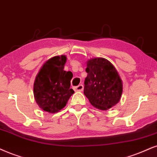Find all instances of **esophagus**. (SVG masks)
Here are the masks:
<instances>
[{"label": "esophagus", "instance_id": "1", "mask_svg": "<svg viewBox=\"0 0 157 157\" xmlns=\"http://www.w3.org/2000/svg\"><path fill=\"white\" fill-rule=\"evenodd\" d=\"M75 90L76 91H82L83 90V85L81 84L77 85V86L75 87Z\"/></svg>", "mask_w": 157, "mask_h": 157}]
</instances>
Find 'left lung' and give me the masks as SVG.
Returning <instances> with one entry per match:
<instances>
[{
    "instance_id": "8db88e82",
    "label": "left lung",
    "mask_w": 157,
    "mask_h": 157,
    "mask_svg": "<svg viewBox=\"0 0 157 157\" xmlns=\"http://www.w3.org/2000/svg\"><path fill=\"white\" fill-rule=\"evenodd\" d=\"M88 73L85 80L84 94L93 106L107 110L120 101L122 93V81L115 67L104 58L87 61Z\"/></svg>"
}]
</instances>
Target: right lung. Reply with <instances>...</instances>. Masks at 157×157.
Segmentation results:
<instances>
[{
    "instance_id": "obj_1",
    "label": "right lung",
    "mask_w": 157,
    "mask_h": 157,
    "mask_svg": "<svg viewBox=\"0 0 157 157\" xmlns=\"http://www.w3.org/2000/svg\"><path fill=\"white\" fill-rule=\"evenodd\" d=\"M66 56L48 59L37 73L33 86L35 101L48 113H56L66 106L75 91L70 88L72 73L64 70Z\"/></svg>"
}]
</instances>
